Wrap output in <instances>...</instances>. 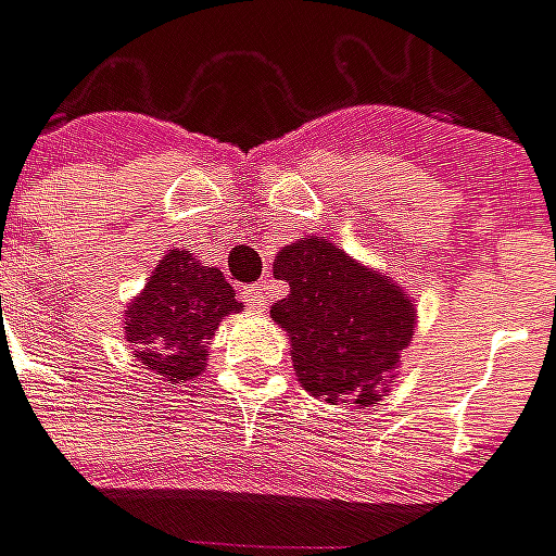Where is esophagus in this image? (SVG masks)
Masks as SVG:
<instances>
[{
	"label": "esophagus",
	"mask_w": 556,
	"mask_h": 556,
	"mask_svg": "<svg viewBox=\"0 0 556 556\" xmlns=\"http://www.w3.org/2000/svg\"><path fill=\"white\" fill-rule=\"evenodd\" d=\"M243 301H247V306H250V309H255V313H265L267 291L262 289V286H247V289H243Z\"/></svg>",
	"instance_id": "34e87169"
}]
</instances>
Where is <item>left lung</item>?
<instances>
[{
    "instance_id": "1",
    "label": "left lung",
    "mask_w": 556,
    "mask_h": 556,
    "mask_svg": "<svg viewBox=\"0 0 556 556\" xmlns=\"http://www.w3.org/2000/svg\"><path fill=\"white\" fill-rule=\"evenodd\" d=\"M274 277L289 282V294L270 306V318L289 333L303 390L363 408L390 393L417 325L405 289L325 238L282 247Z\"/></svg>"
}]
</instances>
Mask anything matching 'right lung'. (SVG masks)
Here are the masks:
<instances>
[{
	"mask_svg": "<svg viewBox=\"0 0 556 556\" xmlns=\"http://www.w3.org/2000/svg\"><path fill=\"white\" fill-rule=\"evenodd\" d=\"M235 298L223 270L195 262L193 253L163 255L146 289L125 309V337L142 369L169 384H187L205 372L214 330L241 309Z\"/></svg>",
	"mask_w": 556,
	"mask_h": 556,
	"instance_id": "1",
	"label": "right lung"
}]
</instances>
